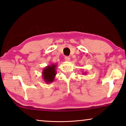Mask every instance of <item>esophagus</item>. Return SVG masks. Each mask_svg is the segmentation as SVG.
I'll return each instance as SVG.
<instances>
[{
    "mask_svg": "<svg viewBox=\"0 0 126 126\" xmlns=\"http://www.w3.org/2000/svg\"><path fill=\"white\" fill-rule=\"evenodd\" d=\"M64 59H65V61L69 62V61H70V58H69V57H67H67H65Z\"/></svg>",
    "mask_w": 126,
    "mask_h": 126,
    "instance_id": "34e87169",
    "label": "esophagus"
}]
</instances>
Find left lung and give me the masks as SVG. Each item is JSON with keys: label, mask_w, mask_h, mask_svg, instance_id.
<instances>
[{"label": "left lung", "mask_w": 126, "mask_h": 126, "mask_svg": "<svg viewBox=\"0 0 126 126\" xmlns=\"http://www.w3.org/2000/svg\"><path fill=\"white\" fill-rule=\"evenodd\" d=\"M82 74H83V75H86V74H87L86 72H84V73H82Z\"/></svg>", "instance_id": "left-lung-1"}]
</instances>
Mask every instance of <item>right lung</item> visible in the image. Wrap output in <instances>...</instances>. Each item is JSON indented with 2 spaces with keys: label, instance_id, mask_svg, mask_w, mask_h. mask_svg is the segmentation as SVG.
<instances>
[{
  "label": "right lung",
  "instance_id": "1",
  "mask_svg": "<svg viewBox=\"0 0 126 126\" xmlns=\"http://www.w3.org/2000/svg\"><path fill=\"white\" fill-rule=\"evenodd\" d=\"M57 64L51 63V64L45 67L42 72V77L46 83H52L54 81L55 76L57 75L56 68Z\"/></svg>",
  "mask_w": 126,
  "mask_h": 126
}]
</instances>
